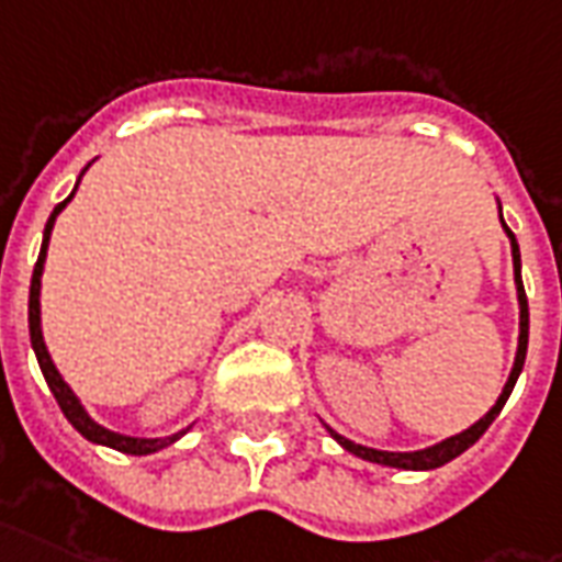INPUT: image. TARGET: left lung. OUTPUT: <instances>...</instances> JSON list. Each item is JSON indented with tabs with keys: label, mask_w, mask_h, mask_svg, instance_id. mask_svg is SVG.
Masks as SVG:
<instances>
[{
	"label": "left lung",
	"mask_w": 562,
	"mask_h": 562,
	"mask_svg": "<svg viewBox=\"0 0 562 562\" xmlns=\"http://www.w3.org/2000/svg\"><path fill=\"white\" fill-rule=\"evenodd\" d=\"M501 223H503V214H501ZM506 228V235H509V244H513V268H515V289H518V306H521V322H518V351H515V363H513V372H509V381L503 386V393L497 396L494 402V408L485 414L482 419H476L471 429L459 431V435H452V438L440 440L429 450H417V452H386V450H372V447H363V443H355V440L342 438V435H336L330 426L327 431L334 435V440H339V447H345L348 452H355L357 459L363 461H375V464H386V468H402V471H435L440 464H447L452 461L456 456L473 447L476 440L482 438V431L488 429L494 423V417L501 414L503 405H506V398L513 393L515 381L521 375V369H525V357H527V330H530V313H527V294H525V282H521V252H518V240H515L513 228L503 223Z\"/></svg>",
	"instance_id": "left-lung-1"
}]
</instances>
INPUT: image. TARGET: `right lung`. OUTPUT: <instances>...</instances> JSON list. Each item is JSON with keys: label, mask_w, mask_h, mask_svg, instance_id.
<instances>
[{"label": "right lung", "mask_w": 562, "mask_h": 562, "mask_svg": "<svg viewBox=\"0 0 562 562\" xmlns=\"http://www.w3.org/2000/svg\"><path fill=\"white\" fill-rule=\"evenodd\" d=\"M74 193H77V187H74ZM74 193H70L65 202H59V205L53 207L47 226H44V240H41V252H37L35 270H32V285H29V336H32V348H35L37 366H41V372L47 378V386L53 390L56 402H59L61 414L68 417L70 426L80 431L82 438L91 440V443H103V447H110V450L127 452V456H151V452L164 450L169 443H176L187 429L176 431V435H169V438H131V435H119V431L103 429L101 423H94V419L89 417V411L82 408L80 398L74 396V390L65 384V378L59 375L56 363L49 360L47 345H44V334H41V273H44V261H47L49 232H53V223H56V217L61 214V207L74 199Z\"/></svg>", "instance_id": "right-lung-1"}]
</instances>
